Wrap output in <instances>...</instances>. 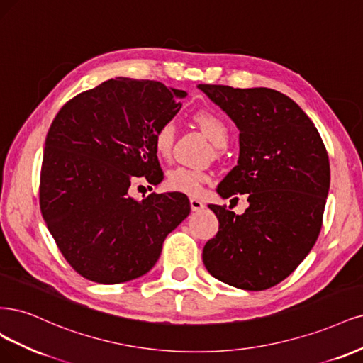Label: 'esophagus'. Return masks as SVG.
Segmentation results:
<instances>
[{"mask_svg": "<svg viewBox=\"0 0 363 363\" xmlns=\"http://www.w3.org/2000/svg\"><path fill=\"white\" fill-rule=\"evenodd\" d=\"M190 206H191V211H201V209L205 208V203L202 201H199V199H190Z\"/></svg>", "mask_w": 363, "mask_h": 363, "instance_id": "esophagus-1", "label": "esophagus"}]
</instances>
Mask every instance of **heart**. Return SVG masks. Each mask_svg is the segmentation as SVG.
I'll return each mask as SVG.
<instances>
[{
	"instance_id": "heart-1",
	"label": "heart",
	"mask_w": 363,
	"mask_h": 363,
	"mask_svg": "<svg viewBox=\"0 0 363 363\" xmlns=\"http://www.w3.org/2000/svg\"><path fill=\"white\" fill-rule=\"evenodd\" d=\"M194 121L202 128V131L211 142L225 147L229 140V126L213 111H199L194 114ZM174 142V125L170 121L162 122L154 134V149L160 158H169ZM209 181V174L189 167H174L169 170L166 186L170 191H178L189 196H199L203 185Z\"/></svg>"
}]
</instances>
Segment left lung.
Wrapping results in <instances>:
<instances>
[{"instance_id":"obj_1","label":"left lung","mask_w":363,"mask_h":363,"mask_svg":"<svg viewBox=\"0 0 363 363\" xmlns=\"http://www.w3.org/2000/svg\"><path fill=\"white\" fill-rule=\"evenodd\" d=\"M240 131V157L217 186L220 197L249 194L238 216L209 205L217 235L202 259L209 274L245 291L286 279L317 241L330 186L329 157L317 128L284 93L267 87L199 84Z\"/></svg>"}]
</instances>
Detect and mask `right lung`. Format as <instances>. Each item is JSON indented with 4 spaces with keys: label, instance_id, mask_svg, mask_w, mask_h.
Listing matches in <instances>:
<instances>
[{
    "label": "right lung",
    "instance_id": "right-lung-1",
    "mask_svg": "<svg viewBox=\"0 0 363 363\" xmlns=\"http://www.w3.org/2000/svg\"><path fill=\"white\" fill-rule=\"evenodd\" d=\"M186 91L160 81L116 78L79 93L45 140L40 209L77 273L113 285L146 274L169 233L190 214L182 193L131 197L134 177L161 182L154 134Z\"/></svg>",
    "mask_w": 363,
    "mask_h": 363
}]
</instances>
